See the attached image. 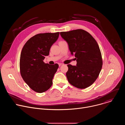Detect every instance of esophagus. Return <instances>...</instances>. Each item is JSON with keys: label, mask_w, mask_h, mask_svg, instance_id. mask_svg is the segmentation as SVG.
I'll return each mask as SVG.
<instances>
[{"label": "esophagus", "mask_w": 125, "mask_h": 125, "mask_svg": "<svg viewBox=\"0 0 125 125\" xmlns=\"http://www.w3.org/2000/svg\"><path fill=\"white\" fill-rule=\"evenodd\" d=\"M62 65H63V64H62V63H59V66H61Z\"/></svg>", "instance_id": "esophagus-1"}]
</instances>
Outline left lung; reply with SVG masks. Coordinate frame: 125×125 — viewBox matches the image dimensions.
<instances>
[{
  "mask_svg": "<svg viewBox=\"0 0 125 125\" xmlns=\"http://www.w3.org/2000/svg\"><path fill=\"white\" fill-rule=\"evenodd\" d=\"M74 54L77 66L67 65L66 76L69 83L80 89L91 85L97 79L103 64L99 46L92 35L82 29L60 32Z\"/></svg>",
  "mask_w": 125,
  "mask_h": 125,
  "instance_id": "1",
  "label": "left lung"
}]
</instances>
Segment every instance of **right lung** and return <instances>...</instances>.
<instances>
[{
	"label": "right lung",
	"mask_w": 125,
	"mask_h": 125,
	"mask_svg": "<svg viewBox=\"0 0 125 125\" xmlns=\"http://www.w3.org/2000/svg\"><path fill=\"white\" fill-rule=\"evenodd\" d=\"M59 32L41 33L30 38L23 46L20 59L21 75L33 91L42 93L52 84V79L58 68L57 64L45 63L52 45L58 39Z\"/></svg>",
	"instance_id": "1"
}]
</instances>
